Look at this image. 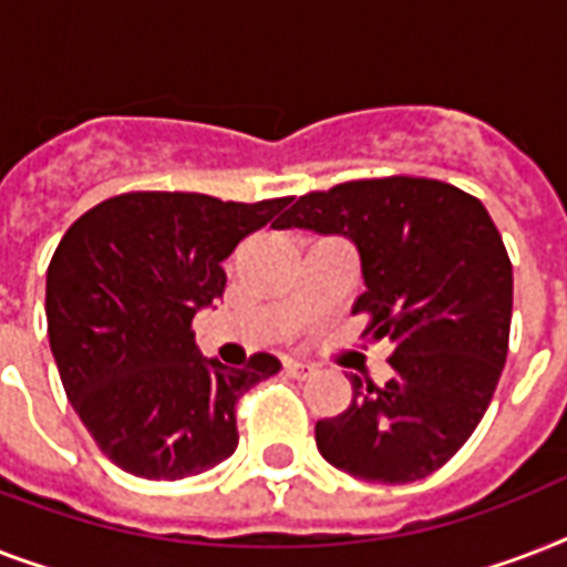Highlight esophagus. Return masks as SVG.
Here are the masks:
<instances>
[{"instance_id": "34e87169", "label": "esophagus", "mask_w": 567, "mask_h": 567, "mask_svg": "<svg viewBox=\"0 0 567 567\" xmlns=\"http://www.w3.org/2000/svg\"><path fill=\"white\" fill-rule=\"evenodd\" d=\"M285 371L291 373L293 379H309L318 373V368H315V364H306V362H285Z\"/></svg>"}]
</instances>
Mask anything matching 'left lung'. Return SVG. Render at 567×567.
I'll list each match as a JSON object with an SVG mask.
<instances>
[{
  "label": "left lung",
  "instance_id": "obj_1",
  "mask_svg": "<svg viewBox=\"0 0 567 567\" xmlns=\"http://www.w3.org/2000/svg\"><path fill=\"white\" fill-rule=\"evenodd\" d=\"M341 231L362 256V336L391 341L394 377H353V400L318 421L320 456L368 483L439 471L483 421L512 327V261L492 214L456 185L423 176L341 182L302 194L274 229Z\"/></svg>",
  "mask_w": 567,
  "mask_h": 567
}]
</instances>
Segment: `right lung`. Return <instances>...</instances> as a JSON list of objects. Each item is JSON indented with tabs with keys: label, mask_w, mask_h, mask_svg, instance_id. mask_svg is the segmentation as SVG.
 <instances>
[{
	"label": "right lung",
	"mask_w": 567,
	"mask_h": 567,
	"mask_svg": "<svg viewBox=\"0 0 567 567\" xmlns=\"http://www.w3.org/2000/svg\"><path fill=\"white\" fill-rule=\"evenodd\" d=\"M288 203L128 190L64 231L47 270L49 344L75 414L126 474L185 480L238 447L235 405L279 362L203 359L190 323L226 291L223 258Z\"/></svg>",
	"instance_id": "1"
}]
</instances>
